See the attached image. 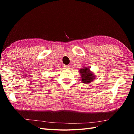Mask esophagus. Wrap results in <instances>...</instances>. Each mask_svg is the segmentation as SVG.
I'll list each match as a JSON object with an SVG mask.
<instances>
[{"mask_svg":"<svg viewBox=\"0 0 134 134\" xmlns=\"http://www.w3.org/2000/svg\"><path fill=\"white\" fill-rule=\"evenodd\" d=\"M70 65H65L64 66V67L65 68V69H69V68H70Z\"/></svg>","mask_w":134,"mask_h":134,"instance_id":"34e87169","label":"esophagus"}]
</instances>
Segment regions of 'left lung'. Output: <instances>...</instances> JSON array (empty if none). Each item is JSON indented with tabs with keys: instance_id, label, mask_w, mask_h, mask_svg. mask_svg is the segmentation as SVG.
Returning a JSON list of instances; mask_svg holds the SVG:
<instances>
[{
	"instance_id": "obj_1",
	"label": "left lung",
	"mask_w": 134,
	"mask_h": 134,
	"mask_svg": "<svg viewBox=\"0 0 134 134\" xmlns=\"http://www.w3.org/2000/svg\"><path fill=\"white\" fill-rule=\"evenodd\" d=\"M80 73L82 74V81L84 83H90L94 78V75L90 72L88 68L80 69Z\"/></svg>"
}]
</instances>
